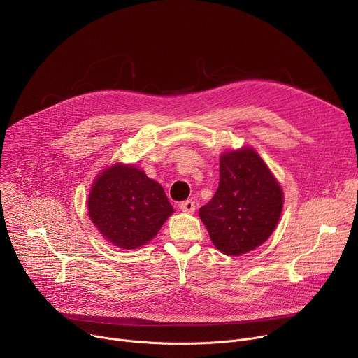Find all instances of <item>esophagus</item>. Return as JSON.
<instances>
[{
	"label": "esophagus",
	"instance_id": "obj_1",
	"mask_svg": "<svg viewBox=\"0 0 358 358\" xmlns=\"http://www.w3.org/2000/svg\"><path fill=\"white\" fill-rule=\"evenodd\" d=\"M180 208H181V211H184V213H194L196 204H194L193 200H185V201H182V203L180 204Z\"/></svg>",
	"mask_w": 358,
	"mask_h": 358
}]
</instances>
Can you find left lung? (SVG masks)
<instances>
[{
    "label": "left lung",
    "instance_id": "obj_1",
    "mask_svg": "<svg viewBox=\"0 0 358 358\" xmlns=\"http://www.w3.org/2000/svg\"><path fill=\"white\" fill-rule=\"evenodd\" d=\"M283 192L266 162L252 147L220 155L219 188L200 208L213 245L222 253L239 256L265 243L276 229Z\"/></svg>",
    "mask_w": 358,
    "mask_h": 358
}]
</instances>
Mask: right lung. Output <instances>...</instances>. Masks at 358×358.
I'll return each instance as SVG.
<instances>
[{"label": "right lung", "mask_w": 358, "mask_h": 358, "mask_svg": "<svg viewBox=\"0 0 358 358\" xmlns=\"http://www.w3.org/2000/svg\"><path fill=\"white\" fill-rule=\"evenodd\" d=\"M174 213L164 188L134 164H112L94 178L87 214L105 239L124 250L152 241Z\"/></svg>", "instance_id": "add662e5"}]
</instances>
